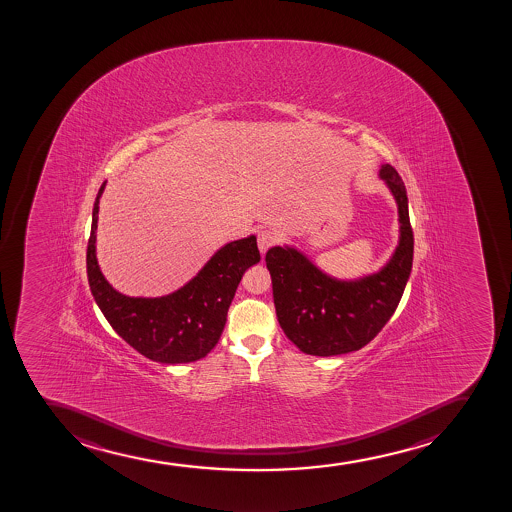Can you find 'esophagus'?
<instances>
[{
    "instance_id": "obj_1",
    "label": "esophagus",
    "mask_w": 512,
    "mask_h": 512,
    "mask_svg": "<svg viewBox=\"0 0 512 512\" xmlns=\"http://www.w3.org/2000/svg\"><path fill=\"white\" fill-rule=\"evenodd\" d=\"M276 241H278V236H276L275 231L263 229V231L258 232V248L261 254L266 253L271 246H275Z\"/></svg>"
}]
</instances>
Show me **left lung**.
<instances>
[{
	"instance_id": "8db88e82",
	"label": "left lung",
	"mask_w": 512,
	"mask_h": 512,
	"mask_svg": "<svg viewBox=\"0 0 512 512\" xmlns=\"http://www.w3.org/2000/svg\"><path fill=\"white\" fill-rule=\"evenodd\" d=\"M379 177L398 204L399 243L377 273L337 280L298 249L275 246L266 253L276 317L286 337L305 354L330 357L362 349L398 308L413 266L415 241L403 180L391 165H382Z\"/></svg>"
}]
</instances>
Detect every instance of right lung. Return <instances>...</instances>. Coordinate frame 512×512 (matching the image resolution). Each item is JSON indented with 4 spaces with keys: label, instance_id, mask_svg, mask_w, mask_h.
I'll use <instances>...</instances> for the list:
<instances>
[{
    "label": "right lung",
    "instance_id": "right-lung-1",
    "mask_svg": "<svg viewBox=\"0 0 512 512\" xmlns=\"http://www.w3.org/2000/svg\"><path fill=\"white\" fill-rule=\"evenodd\" d=\"M92 209L87 243V280L92 296L114 332L141 356L162 364L199 361L216 347L226 325L227 310L246 269L259 263L256 236L222 246L180 290L158 298L126 296L104 278L96 258L99 199Z\"/></svg>",
    "mask_w": 512,
    "mask_h": 512
}]
</instances>
